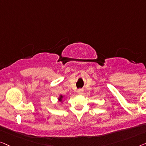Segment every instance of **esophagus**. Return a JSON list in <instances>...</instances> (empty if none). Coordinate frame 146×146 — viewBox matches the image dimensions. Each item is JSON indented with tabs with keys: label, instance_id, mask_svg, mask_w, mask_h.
Wrapping results in <instances>:
<instances>
[{
	"label": "esophagus",
	"instance_id": "obj_1",
	"mask_svg": "<svg viewBox=\"0 0 146 146\" xmlns=\"http://www.w3.org/2000/svg\"><path fill=\"white\" fill-rule=\"evenodd\" d=\"M83 92H84V90L83 89H79L77 90V93L80 94V95H81V94H83Z\"/></svg>",
	"mask_w": 146,
	"mask_h": 146
}]
</instances>
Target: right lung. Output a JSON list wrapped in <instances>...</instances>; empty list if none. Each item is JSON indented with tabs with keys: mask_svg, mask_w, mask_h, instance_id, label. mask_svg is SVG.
<instances>
[{
	"mask_svg": "<svg viewBox=\"0 0 146 146\" xmlns=\"http://www.w3.org/2000/svg\"><path fill=\"white\" fill-rule=\"evenodd\" d=\"M63 96L62 95L59 96V97L58 98V100L59 102H62L63 101Z\"/></svg>",
	"mask_w": 146,
	"mask_h": 146,
	"instance_id": "obj_1",
	"label": "right lung"
}]
</instances>
